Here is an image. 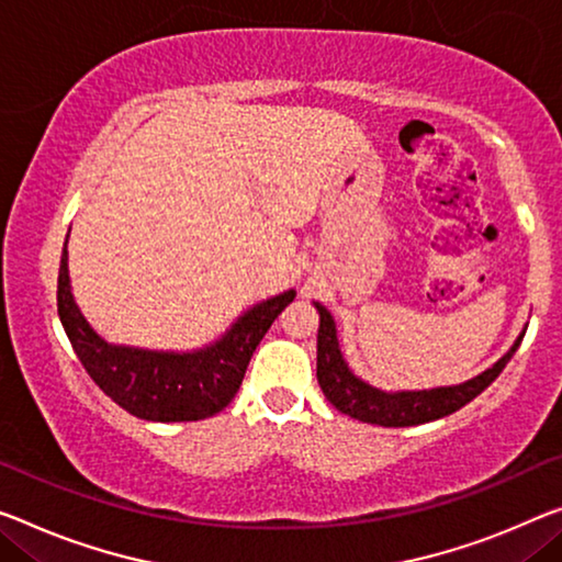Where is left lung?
<instances>
[{"mask_svg":"<svg viewBox=\"0 0 562 562\" xmlns=\"http://www.w3.org/2000/svg\"><path fill=\"white\" fill-rule=\"evenodd\" d=\"M318 311V336H316V379L326 400H329L341 414L367 422V425L379 427H414L425 425V422L447 417L464 404L472 402L480 392L499 376L507 361L520 347L525 329L517 336L515 344L507 349L505 357H499L495 364L482 371V374L468 379L462 384L452 386H435V390H400L386 392L379 386L364 382L357 376L351 367L344 359L339 331H336V322L329 314V308L314 301Z\"/></svg>","mask_w":562,"mask_h":562,"instance_id":"obj_1","label":"left lung"}]
</instances>
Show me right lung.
Returning a JSON list of instances; mask_svg holds the SVG:
<instances>
[{
  "label": "right lung",
  "mask_w": 562,
  "mask_h": 562,
  "mask_svg": "<svg viewBox=\"0 0 562 562\" xmlns=\"http://www.w3.org/2000/svg\"><path fill=\"white\" fill-rule=\"evenodd\" d=\"M70 238V233H67ZM296 291L289 289L246 308L226 334L193 351L137 349L110 344L92 329L72 296L67 240L59 258L57 314L77 359L92 382L133 417L148 422H198L228 407L244 382L258 341Z\"/></svg>",
  "instance_id": "obj_1"
}]
</instances>
